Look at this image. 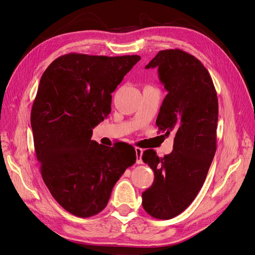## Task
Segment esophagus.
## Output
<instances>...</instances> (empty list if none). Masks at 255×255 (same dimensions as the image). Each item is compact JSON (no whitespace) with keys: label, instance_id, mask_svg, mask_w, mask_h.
<instances>
[{"label":"esophagus","instance_id":"obj_1","mask_svg":"<svg viewBox=\"0 0 255 255\" xmlns=\"http://www.w3.org/2000/svg\"><path fill=\"white\" fill-rule=\"evenodd\" d=\"M135 153H136V163L137 164H141L142 163V153H143V150L140 149V148H135Z\"/></svg>","mask_w":255,"mask_h":255}]
</instances>
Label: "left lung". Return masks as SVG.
<instances>
[{
    "label": "left lung",
    "instance_id": "left-lung-1",
    "mask_svg": "<svg viewBox=\"0 0 255 255\" xmlns=\"http://www.w3.org/2000/svg\"><path fill=\"white\" fill-rule=\"evenodd\" d=\"M157 68L167 91L156 125L175 134L173 150L159 158L146 150L142 160L154 182L142 192L144 211L157 219H171L189 207L202 188L216 152L218 98L206 67L181 49L160 50L145 66Z\"/></svg>",
    "mask_w": 255,
    "mask_h": 255
}]
</instances>
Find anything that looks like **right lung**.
<instances>
[{
  "label": "right lung",
  "instance_id": "add662e5",
  "mask_svg": "<svg viewBox=\"0 0 255 255\" xmlns=\"http://www.w3.org/2000/svg\"><path fill=\"white\" fill-rule=\"evenodd\" d=\"M139 60L68 53L40 79L31 113L35 152L49 192L72 215L100 213L120 177L135 163L132 145L109 148L91 137L112 111V93Z\"/></svg>",
  "mask_w": 255,
  "mask_h": 255
}]
</instances>
